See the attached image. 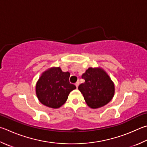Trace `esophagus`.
<instances>
[{
	"label": "esophagus",
	"instance_id": "1",
	"mask_svg": "<svg viewBox=\"0 0 147 147\" xmlns=\"http://www.w3.org/2000/svg\"><path fill=\"white\" fill-rule=\"evenodd\" d=\"M79 82H76V84H75V85H76V88H78V85H79Z\"/></svg>",
	"mask_w": 147,
	"mask_h": 147
}]
</instances>
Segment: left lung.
Instances as JSON below:
<instances>
[{"instance_id": "1", "label": "left lung", "mask_w": 147, "mask_h": 147, "mask_svg": "<svg viewBox=\"0 0 147 147\" xmlns=\"http://www.w3.org/2000/svg\"><path fill=\"white\" fill-rule=\"evenodd\" d=\"M82 78L85 82L79 85L78 89L89 107H101L113 99L114 84L103 69L89 67Z\"/></svg>"}]
</instances>
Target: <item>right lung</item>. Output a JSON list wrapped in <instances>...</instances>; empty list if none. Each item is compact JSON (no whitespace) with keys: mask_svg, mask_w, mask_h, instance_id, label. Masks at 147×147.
Masks as SVG:
<instances>
[{"mask_svg":"<svg viewBox=\"0 0 147 147\" xmlns=\"http://www.w3.org/2000/svg\"><path fill=\"white\" fill-rule=\"evenodd\" d=\"M70 73L60 67H52L44 71L36 84L38 100L48 107L57 109L65 103L72 90L76 89L69 82Z\"/></svg>","mask_w":147,"mask_h":147,"instance_id":"obj_1","label":"right lung"}]
</instances>
